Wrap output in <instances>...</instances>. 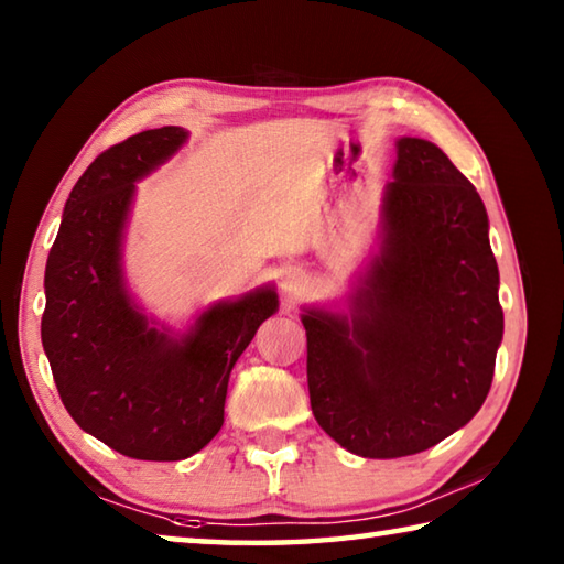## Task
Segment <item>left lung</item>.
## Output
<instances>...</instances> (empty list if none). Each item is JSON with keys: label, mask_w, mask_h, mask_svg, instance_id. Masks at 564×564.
<instances>
[{"label": "left lung", "mask_w": 564, "mask_h": 564, "mask_svg": "<svg viewBox=\"0 0 564 564\" xmlns=\"http://www.w3.org/2000/svg\"><path fill=\"white\" fill-rule=\"evenodd\" d=\"M498 285L480 194L431 141L398 139L383 246L350 316H301L323 431L360 457H403L470 423L502 340Z\"/></svg>", "instance_id": "8db88e82"}]
</instances>
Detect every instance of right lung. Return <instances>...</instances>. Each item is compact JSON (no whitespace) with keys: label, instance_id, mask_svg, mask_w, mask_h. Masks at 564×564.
<instances>
[{"label":"right lung","instance_id":"right-lung-1","mask_svg":"<svg viewBox=\"0 0 564 564\" xmlns=\"http://www.w3.org/2000/svg\"><path fill=\"white\" fill-rule=\"evenodd\" d=\"M186 137L149 129L94 159L66 198L44 273L42 346L62 403L82 431L137 460H184L212 443L231 368L279 308L275 291L259 289L214 303L174 338L133 305L121 271L133 181Z\"/></svg>","mask_w":564,"mask_h":564}]
</instances>
